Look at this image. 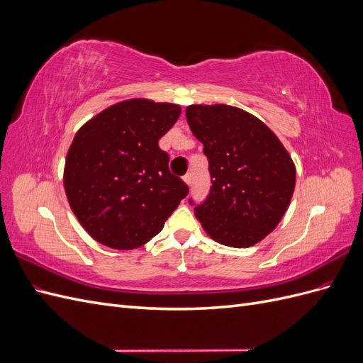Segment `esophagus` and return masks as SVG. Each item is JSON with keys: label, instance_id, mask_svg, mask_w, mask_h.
Instances as JSON below:
<instances>
[{"label": "esophagus", "instance_id": "34e87169", "mask_svg": "<svg viewBox=\"0 0 363 363\" xmlns=\"http://www.w3.org/2000/svg\"><path fill=\"white\" fill-rule=\"evenodd\" d=\"M183 180H184V183H186V184L191 186V183H192V174H191V172L186 174L184 177H183Z\"/></svg>", "mask_w": 363, "mask_h": 363}]
</instances>
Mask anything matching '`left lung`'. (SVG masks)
Segmentation results:
<instances>
[{"mask_svg":"<svg viewBox=\"0 0 363 363\" xmlns=\"http://www.w3.org/2000/svg\"><path fill=\"white\" fill-rule=\"evenodd\" d=\"M186 119L204 145L211 192L194 207L216 242L245 248L277 227L295 189V164L279 138L242 108L194 104ZM194 204L192 200H189Z\"/></svg>","mask_w":363,"mask_h":363,"instance_id":"obj_1","label":"left lung"}]
</instances>
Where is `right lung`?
Listing matches in <instances>:
<instances>
[{"label": "right lung", "mask_w": 363, "mask_h": 363, "mask_svg": "<svg viewBox=\"0 0 363 363\" xmlns=\"http://www.w3.org/2000/svg\"><path fill=\"white\" fill-rule=\"evenodd\" d=\"M180 113L177 104L135 98L107 107L77 131L65 162V192L77 219L100 244L144 245L189 194L159 148Z\"/></svg>", "instance_id": "1"}]
</instances>
